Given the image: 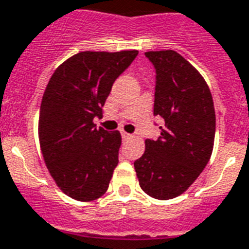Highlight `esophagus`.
I'll return each mask as SVG.
<instances>
[{"mask_svg": "<svg viewBox=\"0 0 249 249\" xmlns=\"http://www.w3.org/2000/svg\"><path fill=\"white\" fill-rule=\"evenodd\" d=\"M121 134H122L123 139H128V138H131V136H132L131 134H127V132H124V131H122Z\"/></svg>", "mask_w": 249, "mask_h": 249, "instance_id": "34e87169", "label": "esophagus"}]
</instances>
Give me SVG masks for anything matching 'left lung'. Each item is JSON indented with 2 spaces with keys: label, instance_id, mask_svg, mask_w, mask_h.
Returning <instances> with one entry per match:
<instances>
[{
  "label": "left lung",
  "instance_id": "obj_1",
  "mask_svg": "<svg viewBox=\"0 0 249 249\" xmlns=\"http://www.w3.org/2000/svg\"><path fill=\"white\" fill-rule=\"evenodd\" d=\"M156 71L153 115L164 119L158 139L145 140L134 167L140 188L156 199L180 196L210 160L215 110L210 89L197 69L176 51H149Z\"/></svg>",
  "mask_w": 249,
  "mask_h": 249
}]
</instances>
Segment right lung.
<instances>
[{
    "label": "right lung",
    "mask_w": 249,
    "mask_h": 249,
    "mask_svg": "<svg viewBox=\"0 0 249 249\" xmlns=\"http://www.w3.org/2000/svg\"><path fill=\"white\" fill-rule=\"evenodd\" d=\"M139 52L85 51L56 69L43 94L39 142L57 186L73 199L89 202L106 193L118 165L119 131L97 128L114 81Z\"/></svg>",
    "instance_id": "right-lung-1"
}]
</instances>
